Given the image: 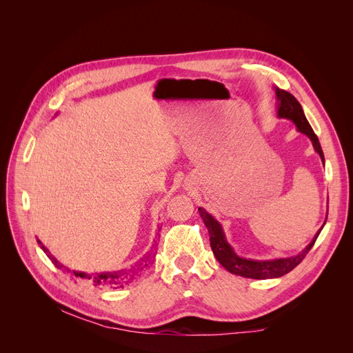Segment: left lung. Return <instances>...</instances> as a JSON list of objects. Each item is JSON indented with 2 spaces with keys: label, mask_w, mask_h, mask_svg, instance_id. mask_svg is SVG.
I'll return each instance as SVG.
<instances>
[{
  "label": "left lung",
  "mask_w": 353,
  "mask_h": 353,
  "mask_svg": "<svg viewBox=\"0 0 353 353\" xmlns=\"http://www.w3.org/2000/svg\"><path fill=\"white\" fill-rule=\"evenodd\" d=\"M275 97H276V116L281 117V119L292 121L296 125V130L299 132L305 134L309 140L312 141L315 152L319 154V157H321L324 163V153H323L321 144H319L318 137L315 135L311 125H309L301 103H299L290 92L280 88H275ZM199 213L209 231L210 248L218 262L228 272L245 276V279H253V280L279 279V276H283L284 274L290 272L303 261L306 253L312 249L315 240L318 239L319 232L323 230V228L319 230L315 234L312 241L309 243L302 252H299L294 256H288V258H280V259L258 261V259H249V258H241V256H239L236 252H234L232 245L227 241L225 232H223L221 223L203 208H199Z\"/></svg>",
  "instance_id": "obj_1"
}]
</instances>
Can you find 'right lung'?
Returning a JSON list of instances; mask_svg holds the SVG:
<instances>
[{
  "label": "right lung",
  "mask_w": 353,
  "mask_h": 353,
  "mask_svg": "<svg viewBox=\"0 0 353 353\" xmlns=\"http://www.w3.org/2000/svg\"><path fill=\"white\" fill-rule=\"evenodd\" d=\"M38 244L41 245V249L44 250L46 253H47V256L48 258L51 259V262L54 263L57 268H66L65 265H61L54 256H52L50 252H48V249L46 248L44 244H42L39 240H38ZM148 261V259H147ZM145 262V261H144ZM143 263H140V266H141ZM144 266H147V263H144L143 265V268ZM141 268V270H143ZM69 272H70V270L69 268H66ZM135 270V268H134ZM73 274H74V276H78V279H82L83 281H88L90 284H92L94 287H113V288H119V287H123L125 284H128L130 283L132 279H134V274L135 272H132L131 270H121V271H112V272H95V274H85V272H79V271H72Z\"/></svg>",
  "instance_id": "obj_1"
}]
</instances>
